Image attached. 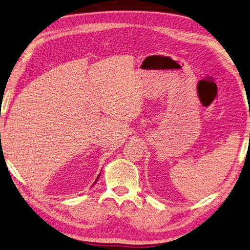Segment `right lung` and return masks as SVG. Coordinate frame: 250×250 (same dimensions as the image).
<instances>
[{"label": "right lung", "instance_id": "right-lung-1", "mask_svg": "<svg viewBox=\"0 0 250 250\" xmlns=\"http://www.w3.org/2000/svg\"><path fill=\"white\" fill-rule=\"evenodd\" d=\"M99 176H101V174H99V175L97 176V179H96V181H95V182H94V184H95V183H96V182L98 181V179H99Z\"/></svg>", "mask_w": 250, "mask_h": 250}]
</instances>
